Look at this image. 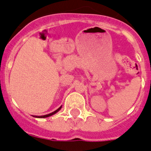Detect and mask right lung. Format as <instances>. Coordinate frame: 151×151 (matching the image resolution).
<instances>
[{"label":"right lung","instance_id":"right-lung-1","mask_svg":"<svg viewBox=\"0 0 151 151\" xmlns=\"http://www.w3.org/2000/svg\"><path fill=\"white\" fill-rule=\"evenodd\" d=\"M60 109H61V106H60V107H59V108H58V109H57V110H55V111H54V112H53V113H49V114H47V115H45V116H35V117H38V118H45V117H48V116H50L54 115V113H57V112H58V111H59V110H60Z\"/></svg>","mask_w":151,"mask_h":151}]
</instances>
